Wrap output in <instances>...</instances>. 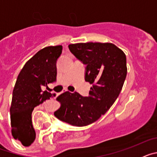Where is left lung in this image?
Returning <instances> with one entry per match:
<instances>
[{
  "instance_id": "obj_1",
  "label": "left lung",
  "mask_w": 157,
  "mask_h": 157,
  "mask_svg": "<svg viewBox=\"0 0 157 157\" xmlns=\"http://www.w3.org/2000/svg\"><path fill=\"white\" fill-rule=\"evenodd\" d=\"M68 48L86 65L85 80L92 87L89 97L77 92L59 95L60 107L54 115L72 126L85 127L105 115L119 97L127 77V58L112 43H77Z\"/></svg>"
}]
</instances>
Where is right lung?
<instances>
[{
  "label": "right lung",
  "instance_id": "right-lung-1",
  "mask_svg": "<svg viewBox=\"0 0 157 157\" xmlns=\"http://www.w3.org/2000/svg\"><path fill=\"white\" fill-rule=\"evenodd\" d=\"M62 45L42 48L25 63L19 72L12 92L11 104L12 134L24 146L36 138L32 124V112L37 105L55 97L41 87L56 81V61L62 53Z\"/></svg>",
  "mask_w": 157,
  "mask_h": 157
}]
</instances>
